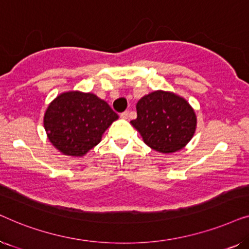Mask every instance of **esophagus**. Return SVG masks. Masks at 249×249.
I'll return each mask as SVG.
<instances>
[{"label":"esophagus","instance_id":"esophagus-1","mask_svg":"<svg viewBox=\"0 0 249 249\" xmlns=\"http://www.w3.org/2000/svg\"><path fill=\"white\" fill-rule=\"evenodd\" d=\"M120 117H121L122 119H128V117H129V111L122 112V113L120 114Z\"/></svg>","mask_w":249,"mask_h":249}]
</instances>
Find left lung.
<instances>
[{
	"label": "left lung",
	"mask_w": 249,
	"mask_h": 249,
	"mask_svg": "<svg viewBox=\"0 0 249 249\" xmlns=\"http://www.w3.org/2000/svg\"><path fill=\"white\" fill-rule=\"evenodd\" d=\"M137 118L130 124L145 144L161 153L181 149L196 129V115L186 100L169 91H153L138 101Z\"/></svg>",
	"instance_id": "obj_1"
}]
</instances>
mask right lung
<instances>
[{
    "label": "right lung",
    "mask_w": 249,
    "mask_h": 249,
    "mask_svg": "<svg viewBox=\"0 0 249 249\" xmlns=\"http://www.w3.org/2000/svg\"><path fill=\"white\" fill-rule=\"evenodd\" d=\"M119 117L96 95L68 91L49 105L44 127L61 153L83 156L101 142L102 135Z\"/></svg>",
    "instance_id": "obj_1"
}]
</instances>
